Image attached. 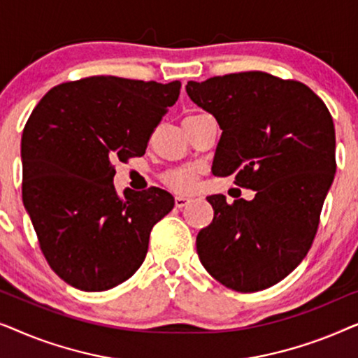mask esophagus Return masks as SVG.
Listing matches in <instances>:
<instances>
[{"label": "esophagus", "instance_id": "obj_1", "mask_svg": "<svg viewBox=\"0 0 358 358\" xmlns=\"http://www.w3.org/2000/svg\"><path fill=\"white\" fill-rule=\"evenodd\" d=\"M190 200H192V199L185 197V195H178V197H176V207L182 208V207H185V205L190 202Z\"/></svg>", "mask_w": 358, "mask_h": 358}]
</instances>
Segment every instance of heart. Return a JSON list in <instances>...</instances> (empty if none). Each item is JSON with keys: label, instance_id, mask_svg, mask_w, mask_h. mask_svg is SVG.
<instances>
[{"label": "heart", "instance_id": "heart-1", "mask_svg": "<svg viewBox=\"0 0 358 358\" xmlns=\"http://www.w3.org/2000/svg\"><path fill=\"white\" fill-rule=\"evenodd\" d=\"M197 176L199 169L194 168V166H185V168L176 169L173 173L168 174V184L178 192H190L197 184Z\"/></svg>", "mask_w": 358, "mask_h": 358}]
</instances>
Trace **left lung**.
Here are the masks:
<instances>
[{"mask_svg":"<svg viewBox=\"0 0 358 358\" xmlns=\"http://www.w3.org/2000/svg\"><path fill=\"white\" fill-rule=\"evenodd\" d=\"M185 91L217 119L212 173L234 174L252 200L210 195L213 222L197 234L202 266L222 285L251 293L295 271L316 236L336 174V131L306 85L264 71L189 81Z\"/></svg>","mask_w":358,"mask_h":358,"instance_id":"8db88e82","label":"left lung"}]
</instances>
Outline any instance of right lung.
<instances>
[{"label":"right lung","instance_id":"add662e5","mask_svg":"<svg viewBox=\"0 0 358 358\" xmlns=\"http://www.w3.org/2000/svg\"><path fill=\"white\" fill-rule=\"evenodd\" d=\"M180 83L91 76L52 87L21 140L22 202L48 266L68 285L104 292L130 278L150 233L174 207L159 187H114V161L143 156Z\"/></svg>","mask_w":358,"mask_h":358}]
</instances>
